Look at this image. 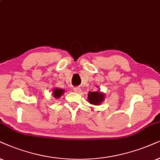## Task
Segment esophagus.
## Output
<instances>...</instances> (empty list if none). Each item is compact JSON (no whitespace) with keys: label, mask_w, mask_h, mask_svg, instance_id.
I'll list each match as a JSON object with an SVG mask.
<instances>
[{"label":"esophagus","mask_w":160,"mask_h":160,"mask_svg":"<svg viewBox=\"0 0 160 160\" xmlns=\"http://www.w3.org/2000/svg\"><path fill=\"white\" fill-rule=\"evenodd\" d=\"M74 92H78V93H79V92H80V91H81V89H80V87H75V88H74Z\"/></svg>","instance_id":"1"}]
</instances>
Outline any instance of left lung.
Returning a JSON list of instances; mask_svg holds the SVG:
<instances>
[{
	"mask_svg": "<svg viewBox=\"0 0 160 160\" xmlns=\"http://www.w3.org/2000/svg\"><path fill=\"white\" fill-rule=\"evenodd\" d=\"M88 100L91 104L100 105L104 99V95L100 92H89L88 95Z\"/></svg>",
	"mask_w": 160,
	"mask_h": 160,
	"instance_id": "left-lung-1",
	"label": "left lung"
}]
</instances>
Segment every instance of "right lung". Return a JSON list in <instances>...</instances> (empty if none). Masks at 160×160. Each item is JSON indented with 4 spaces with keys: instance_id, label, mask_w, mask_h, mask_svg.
Masks as SVG:
<instances>
[{
    "instance_id": "1",
    "label": "right lung",
    "mask_w": 160,
    "mask_h": 160,
    "mask_svg": "<svg viewBox=\"0 0 160 160\" xmlns=\"http://www.w3.org/2000/svg\"><path fill=\"white\" fill-rule=\"evenodd\" d=\"M64 93V90L60 89V88H55L53 92V95H54V98H59L61 95Z\"/></svg>"
}]
</instances>
